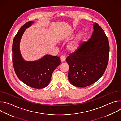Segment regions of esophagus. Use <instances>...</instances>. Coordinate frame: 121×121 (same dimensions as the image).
I'll return each instance as SVG.
<instances>
[{
    "instance_id": "esophagus-1",
    "label": "esophagus",
    "mask_w": 121,
    "mask_h": 121,
    "mask_svg": "<svg viewBox=\"0 0 121 121\" xmlns=\"http://www.w3.org/2000/svg\"><path fill=\"white\" fill-rule=\"evenodd\" d=\"M60 59H61V61L62 62H64L65 61V56L64 55H62L61 56V57H60Z\"/></svg>"
}]
</instances>
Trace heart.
<instances>
[{"instance_id": "1", "label": "heart", "mask_w": 121, "mask_h": 121, "mask_svg": "<svg viewBox=\"0 0 121 121\" xmlns=\"http://www.w3.org/2000/svg\"><path fill=\"white\" fill-rule=\"evenodd\" d=\"M74 30H72L70 31V34H73ZM83 34L82 33H79L77 37L71 42H70L67 45V48L70 51H75L77 50L80 46V43L82 40Z\"/></svg>"}]
</instances>
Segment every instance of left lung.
I'll return each instance as SVG.
<instances>
[{"label":"left lung","mask_w":121,"mask_h":121,"mask_svg":"<svg viewBox=\"0 0 121 121\" xmlns=\"http://www.w3.org/2000/svg\"><path fill=\"white\" fill-rule=\"evenodd\" d=\"M93 25L91 38L66 59L69 67L68 80L77 87H86L96 82L104 74L108 65V39L98 23Z\"/></svg>","instance_id":"8db88e82"}]
</instances>
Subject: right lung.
I'll return each instance as SVG.
<instances>
[{"label": "right lung", "mask_w": 121, "mask_h": 121, "mask_svg": "<svg viewBox=\"0 0 121 121\" xmlns=\"http://www.w3.org/2000/svg\"><path fill=\"white\" fill-rule=\"evenodd\" d=\"M33 23L32 21L26 22L15 35L12 44V61L15 73L20 80L31 88L43 89L48 85L61 60L60 57L48 55L35 61L23 59L20 49V41L26 29Z\"/></svg>", "instance_id": "1"}]
</instances>
